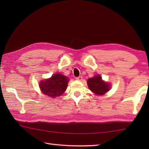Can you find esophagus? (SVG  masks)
Listing matches in <instances>:
<instances>
[{"label":"esophagus","mask_w":149,"mask_h":149,"mask_svg":"<svg viewBox=\"0 0 149 149\" xmlns=\"http://www.w3.org/2000/svg\"><path fill=\"white\" fill-rule=\"evenodd\" d=\"M75 79H76V80H77V81H81L82 79H83V77L82 76H79V77H77L76 78H75Z\"/></svg>","instance_id":"1"}]
</instances>
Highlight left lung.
<instances>
[{
  "label": "left lung",
  "mask_w": 149,
  "mask_h": 149,
  "mask_svg": "<svg viewBox=\"0 0 149 149\" xmlns=\"http://www.w3.org/2000/svg\"><path fill=\"white\" fill-rule=\"evenodd\" d=\"M87 85L89 89L97 95H104L109 90V85L103 81L100 75L89 78L87 80Z\"/></svg>",
  "instance_id": "obj_1"
}]
</instances>
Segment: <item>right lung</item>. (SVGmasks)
<instances>
[{
    "label": "right lung",
    "mask_w": 149,
    "mask_h": 149,
    "mask_svg": "<svg viewBox=\"0 0 149 149\" xmlns=\"http://www.w3.org/2000/svg\"><path fill=\"white\" fill-rule=\"evenodd\" d=\"M69 79L60 74L52 75L50 79L41 81L40 89L48 97L54 98L62 95L67 88Z\"/></svg>",
    "instance_id": "add662e5"
}]
</instances>
